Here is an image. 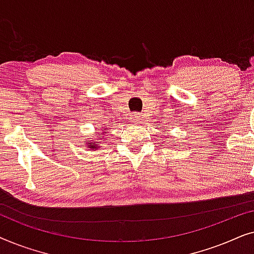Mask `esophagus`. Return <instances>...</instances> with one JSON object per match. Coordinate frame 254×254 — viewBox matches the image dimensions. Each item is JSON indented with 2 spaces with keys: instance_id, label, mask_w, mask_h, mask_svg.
Returning <instances> with one entry per match:
<instances>
[{
  "instance_id": "esophagus-1",
  "label": "esophagus",
  "mask_w": 254,
  "mask_h": 254,
  "mask_svg": "<svg viewBox=\"0 0 254 254\" xmlns=\"http://www.w3.org/2000/svg\"><path fill=\"white\" fill-rule=\"evenodd\" d=\"M130 121L131 124H140V117H138L137 114H134V116L130 118Z\"/></svg>"
}]
</instances>
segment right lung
I'll return each instance as SVG.
<instances>
[{"label":"right lung","mask_w":254,"mask_h":254,"mask_svg":"<svg viewBox=\"0 0 254 254\" xmlns=\"http://www.w3.org/2000/svg\"><path fill=\"white\" fill-rule=\"evenodd\" d=\"M100 130L103 131L102 134H97L96 136H98L99 138H102L103 136H105V134L107 133V128H100ZM105 138V137H104ZM96 140H98V138H96ZM86 144H88V148L90 149V150H97V149L99 148L98 145V142L95 141V142H91V140H88V141H84Z\"/></svg>","instance_id":"1"}]
</instances>
